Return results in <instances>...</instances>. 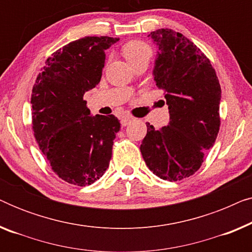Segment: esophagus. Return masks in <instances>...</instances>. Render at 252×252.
<instances>
[{
	"instance_id": "1",
	"label": "esophagus",
	"mask_w": 252,
	"mask_h": 252,
	"mask_svg": "<svg viewBox=\"0 0 252 252\" xmlns=\"http://www.w3.org/2000/svg\"><path fill=\"white\" fill-rule=\"evenodd\" d=\"M130 122H132V118H130V117H128V116H126V117H123L122 122H120V123H122L123 126H127V125H129Z\"/></svg>"
}]
</instances>
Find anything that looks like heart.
<instances>
[{
	"label": "heart",
	"instance_id": "b5f03b06",
	"mask_svg": "<svg viewBox=\"0 0 252 252\" xmlns=\"http://www.w3.org/2000/svg\"><path fill=\"white\" fill-rule=\"evenodd\" d=\"M123 55L130 65L142 61L149 63L151 57H153V48L143 41H129L123 47Z\"/></svg>",
	"mask_w": 252,
	"mask_h": 252
}]
</instances>
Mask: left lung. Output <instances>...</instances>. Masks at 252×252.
<instances>
[{
  "mask_svg": "<svg viewBox=\"0 0 252 252\" xmlns=\"http://www.w3.org/2000/svg\"><path fill=\"white\" fill-rule=\"evenodd\" d=\"M159 49L154 79L163 89L170 123L147 124L140 150L158 178L179 181L197 172L219 133L221 88L210 60L190 40L170 29L149 34Z\"/></svg>",
  "mask_w": 252,
  "mask_h": 252,
  "instance_id": "8db88e82",
  "label": "left lung"
}]
</instances>
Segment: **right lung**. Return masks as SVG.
I'll return each mask as SVG.
<instances>
[{"label":"right lung","mask_w":252,"mask_h":252,"mask_svg":"<svg viewBox=\"0 0 252 252\" xmlns=\"http://www.w3.org/2000/svg\"><path fill=\"white\" fill-rule=\"evenodd\" d=\"M118 40L72 41L48 58L33 86L34 136L51 170L71 185H92L109 167L120 123L113 115L92 117L84 95L101 80L104 51Z\"/></svg>","instance_id":"1"}]
</instances>
